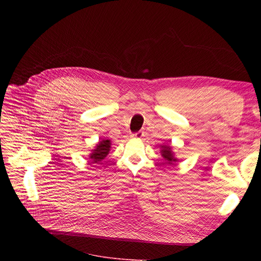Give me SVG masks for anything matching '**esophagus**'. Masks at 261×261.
<instances>
[{
    "label": "esophagus",
    "instance_id": "1",
    "mask_svg": "<svg viewBox=\"0 0 261 261\" xmlns=\"http://www.w3.org/2000/svg\"><path fill=\"white\" fill-rule=\"evenodd\" d=\"M132 136H133V138H135V139H142L143 136H144V132H143V131H140V132H138V133H134Z\"/></svg>",
    "mask_w": 261,
    "mask_h": 261
}]
</instances>
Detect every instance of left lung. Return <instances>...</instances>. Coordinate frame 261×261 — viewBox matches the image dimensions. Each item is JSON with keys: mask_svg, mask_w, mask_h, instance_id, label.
<instances>
[{"mask_svg": "<svg viewBox=\"0 0 261 261\" xmlns=\"http://www.w3.org/2000/svg\"><path fill=\"white\" fill-rule=\"evenodd\" d=\"M161 155L166 161V163L170 164V165L179 161L175 158V153L172 151V147H170L168 144L161 145Z\"/></svg>", "mask_w": 261, "mask_h": 261, "instance_id": "obj_1", "label": "left lung"}]
</instances>
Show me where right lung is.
<instances>
[{
	"label": "right lung",
	"instance_id": "right-lung-1",
	"mask_svg": "<svg viewBox=\"0 0 261 261\" xmlns=\"http://www.w3.org/2000/svg\"><path fill=\"white\" fill-rule=\"evenodd\" d=\"M111 145L112 144L110 140H107V139L100 140L97 144H96L94 149L91 150V153L89 154V159L91 160V163L98 164L103 159H106V156L110 152V149H111Z\"/></svg>",
	"mask_w": 261,
	"mask_h": 261
}]
</instances>
